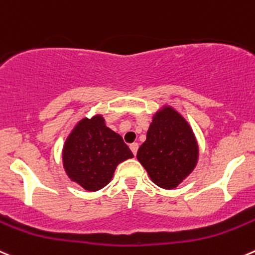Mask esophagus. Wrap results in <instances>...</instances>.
I'll return each instance as SVG.
<instances>
[{
	"mask_svg": "<svg viewBox=\"0 0 255 255\" xmlns=\"http://www.w3.org/2000/svg\"><path fill=\"white\" fill-rule=\"evenodd\" d=\"M129 148H130V150H132V153L133 154H137V150H138V143H132V144L129 145Z\"/></svg>",
	"mask_w": 255,
	"mask_h": 255,
	"instance_id": "1",
	"label": "esophagus"
}]
</instances>
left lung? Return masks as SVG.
<instances>
[{
  "mask_svg": "<svg viewBox=\"0 0 255 255\" xmlns=\"http://www.w3.org/2000/svg\"><path fill=\"white\" fill-rule=\"evenodd\" d=\"M198 158V142L187 120L172 106L160 107L137 152L152 182L163 189L178 187L193 172Z\"/></svg>",
  "mask_w": 255,
  "mask_h": 255,
  "instance_id": "8db88e82",
  "label": "left lung"
}]
</instances>
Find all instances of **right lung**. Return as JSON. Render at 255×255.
<instances>
[{
	"label": "right lung",
	"mask_w": 255,
	"mask_h": 255,
	"mask_svg": "<svg viewBox=\"0 0 255 255\" xmlns=\"http://www.w3.org/2000/svg\"><path fill=\"white\" fill-rule=\"evenodd\" d=\"M129 158L133 153L123 138L106 126L102 115L77 122L62 149L66 174L88 192L106 187L117 165Z\"/></svg>",
	"instance_id": "1"
}]
</instances>
